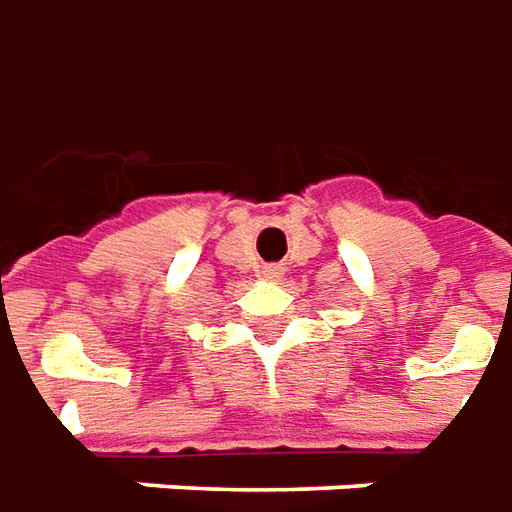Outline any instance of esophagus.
<instances>
[{"label": "esophagus", "mask_w": 512, "mask_h": 512, "mask_svg": "<svg viewBox=\"0 0 512 512\" xmlns=\"http://www.w3.org/2000/svg\"><path fill=\"white\" fill-rule=\"evenodd\" d=\"M262 275L267 281H281V278H284V267H278V264H264Z\"/></svg>", "instance_id": "34e87169"}]
</instances>
